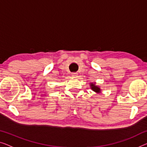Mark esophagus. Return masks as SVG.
Here are the masks:
<instances>
[{"mask_svg": "<svg viewBox=\"0 0 147 147\" xmlns=\"http://www.w3.org/2000/svg\"><path fill=\"white\" fill-rule=\"evenodd\" d=\"M72 76H73V78H76L78 76V73H72Z\"/></svg>", "mask_w": 147, "mask_h": 147, "instance_id": "34e87169", "label": "esophagus"}]
</instances>
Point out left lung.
Listing matches in <instances>:
<instances>
[{"label":"left lung","instance_id":"left-lung-1","mask_svg":"<svg viewBox=\"0 0 147 147\" xmlns=\"http://www.w3.org/2000/svg\"><path fill=\"white\" fill-rule=\"evenodd\" d=\"M90 88L94 92H95L96 93L100 94L102 92V90L100 88V87L98 85L96 84V82H91L90 84Z\"/></svg>","mask_w":147,"mask_h":147}]
</instances>
